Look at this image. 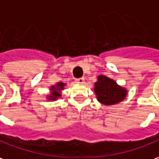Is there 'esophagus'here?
Instances as JSON below:
<instances>
[{"label": "esophagus", "instance_id": "34e87169", "mask_svg": "<svg viewBox=\"0 0 159 159\" xmlns=\"http://www.w3.org/2000/svg\"><path fill=\"white\" fill-rule=\"evenodd\" d=\"M85 81V79L84 78H79V79H76V82L77 83H80V84H83Z\"/></svg>", "mask_w": 159, "mask_h": 159}]
</instances>
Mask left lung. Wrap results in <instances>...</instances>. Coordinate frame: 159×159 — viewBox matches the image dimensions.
I'll list each match as a JSON object with an SVG mask.
<instances>
[{
	"label": "left lung",
	"mask_w": 159,
	"mask_h": 159,
	"mask_svg": "<svg viewBox=\"0 0 159 159\" xmlns=\"http://www.w3.org/2000/svg\"><path fill=\"white\" fill-rule=\"evenodd\" d=\"M94 92L99 102L111 106L122 101L126 96V90L117 85V83L109 78L100 75L98 81L94 84Z\"/></svg>",
	"instance_id": "1"
}]
</instances>
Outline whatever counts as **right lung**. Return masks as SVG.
<instances>
[{
  "label": "right lung",
  "mask_w": 159,
  "mask_h": 159,
  "mask_svg": "<svg viewBox=\"0 0 159 159\" xmlns=\"http://www.w3.org/2000/svg\"><path fill=\"white\" fill-rule=\"evenodd\" d=\"M64 86L65 84L64 83H57L56 86H52L51 87V91H52V93L49 95L48 97V99L50 100H55L57 98H59L61 96V92L63 88H64Z\"/></svg>",
  "instance_id": "add662e5"
}]
</instances>
